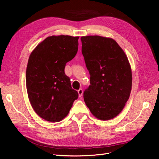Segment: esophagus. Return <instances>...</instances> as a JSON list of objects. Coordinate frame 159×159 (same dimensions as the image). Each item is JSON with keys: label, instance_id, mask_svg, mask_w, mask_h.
<instances>
[{"label": "esophagus", "instance_id": "esophagus-1", "mask_svg": "<svg viewBox=\"0 0 159 159\" xmlns=\"http://www.w3.org/2000/svg\"><path fill=\"white\" fill-rule=\"evenodd\" d=\"M78 93L79 97H80V98H81V95H82V94H83V90L81 89H80L79 90H78Z\"/></svg>", "mask_w": 159, "mask_h": 159}]
</instances>
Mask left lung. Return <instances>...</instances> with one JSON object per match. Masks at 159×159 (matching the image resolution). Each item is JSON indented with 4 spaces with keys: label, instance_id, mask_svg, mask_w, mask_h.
<instances>
[{
    "label": "left lung",
    "instance_id": "obj_1",
    "mask_svg": "<svg viewBox=\"0 0 159 159\" xmlns=\"http://www.w3.org/2000/svg\"><path fill=\"white\" fill-rule=\"evenodd\" d=\"M81 52L90 74L84 102L94 117L112 119L121 112L132 88L127 57L115 40L100 36L81 38Z\"/></svg>",
    "mask_w": 159,
    "mask_h": 159
}]
</instances>
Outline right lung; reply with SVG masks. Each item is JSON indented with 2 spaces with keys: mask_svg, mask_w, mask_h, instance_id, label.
Instances as JSON below:
<instances>
[{
  "mask_svg": "<svg viewBox=\"0 0 159 159\" xmlns=\"http://www.w3.org/2000/svg\"><path fill=\"white\" fill-rule=\"evenodd\" d=\"M78 39L68 35L48 36L30 55L26 73L28 99L36 114L46 121H61L78 98L64 72L67 62L78 52Z\"/></svg>",
  "mask_w": 159,
  "mask_h": 159,
  "instance_id": "right-lung-1",
  "label": "right lung"
}]
</instances>
